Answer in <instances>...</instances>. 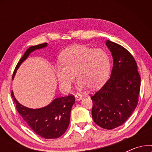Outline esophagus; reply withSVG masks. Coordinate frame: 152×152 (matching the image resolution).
Returning <instances> with one entry per match:
<instances>
[{
    "label": "esophagus",
    "mask_w": 152,
    "mask_h": 152,
    "mask_svg": "<svg viewBox=\"0 0 152 152\" xmlns=\"http://www.w3.org/2000/svg\"><path fill=\"white\" fill-rule=\"evenodd\" d=\"M75 99H76L77 101H80L82 98V96L80 94H76L75 96Z\"/></svg>",
    "instance_id": "34e87169"
}]
</instances>
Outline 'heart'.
Returning <instances> with one entry per match:
<instances>
[{
	"label": "heart",
	"mask_w": 152,
	"mask_h": 152,
	"mask_svg": "<svg viewBox=\"0 0 152 152\" xmlns=\"http://www.w3.org/2000/svg\"><path fill=\"white\" fill-rule=\"evenodd\" d=\"M62 63L56 66V74L61 86L68 90L75 80V74L81 89L89 86L97 89L104 84L109 77L111 62L104 49L86 45H75L64 52Z\"/></svg>",
	"instance_id": "1"
}]
</instances>
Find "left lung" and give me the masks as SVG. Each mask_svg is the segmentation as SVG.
Returning a JSON list of instances; mask_svg holds the SVG:
<instances>
[{
	"mask_svg": "<svg viewBox=\"0 0 152 152\" xmlns=\"http://www.w3.org/2000/svg\"><path fill=\"white\" fill-rule=\"evenodd\" d=\"M113 59L111 77L91 97L92 117L97 125L113 129L130 117L138 102L140 77L134 58L127 50L107 40Z\"/></svg>",
	"mask_w": 152,
	"mask_h": 152,
	"instance_id": "1",
	"label": "left lung"
}]
</instances>
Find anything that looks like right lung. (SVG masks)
Segmentation results:
<instances>
[{
	"label": "right lung",
	"instance_id": "obj_1",
	"mask_svg": "<svg viewBox=\"0 0 152 152\" xmlns=\"http://www.w3.org/2000/svg\"><path fill=\"white\" fill-rule=\"evenodd\" d=\"M47 43L31 46L27 50L18 61L14 71L13 77L16 70L31 53L45 48ZM11 96L16 104V110L28 126L39 136L45 139L57 138L66 132L70 123V111L75 102L74 95L57 97L50 104L40 109H30L18 102L14 97L13 91Z\"/></svg>",
	"mask_w": 152,
	"mask_h": 152
}]
</instances>
